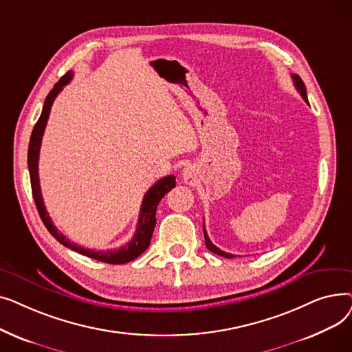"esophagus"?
Listing matches in <instances>:
<instances>
[{
	"label": "esophagus",
	"mask_w": 352,
	"mask_h": 352,
	"mask_svg": "<svg viewBox=\"0 0 352 352\" xmlns=\"http://www.w3.org/2000/svg\"><path fill=\"white\" fill-rule=\"evenodd\" d=\"M182 178H184V181L186 182H191L192 181V178H194V170H192V166H186V168L182 170Z\"/></svg>",
	"instance_id": "esophagus-1"
}]
</instances>
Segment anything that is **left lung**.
I'll return each mask as SVG.
<instances>
[{"mask_svg":"<svg viewBox=\"0 0 352 352\" xmlns=\"http://www.w3.org/2000/svg\"><path fill=\"white\" fill-rule=\"evenodd\" d=\"M291 77H292V81H294L295 88H297V91L300 92L301 97L304 98V101L308 104V97H307V88H305V84L302 82V80L300 78V76H297V74H292ZM202 230H204L206 247H207L211 252H214V254H217V255H221V256H226V258H234V256H235V255H232V254H228V252H226V251H223V250L217 248V247L210 241V238H208V235H207V230H206V227H204V226H202Z\"/></svg>","mask_w":352,"mask_h":352,"instance_id":"1","label":"left lung"}]
</instances>
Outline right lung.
Masks as SVG:
<instances>
[{"label":"right lung","instance_id":"obj_1","mask_svg":"<svg viewBox=\"0 0 352 352\" xmlns=\"http://www.w3.org/2000/svg\"><path fill=\"white\" fill-rule=\"evenodd\" d=\"M72 78V71H68L65 76L61 77V80L54 85V88L50 91V94L47 96L45 101H44V107H43V113L36 121V124L34 125L32 134L30 138V145H28V170H30V179H31V190H32V197L35 201L36 210H38V214L43 219L44 226L47 227V230L50 231V234L57 239L58 243H61L64 247L71 248L72 251H76L78 254H82L85 256L92 258V260H97L101 263H107V264H125L135 260L137 256H140L151 243V236L154 232V227L157 223L155 218V211L157 207L160 204V201L162 199V197L171 191L175 187V177L174 175H166L164 178H161L160 181H157L154 186L146 191V194L144 195L142 204H141V210H140V217H138V223H137V230L135 234L133 236V239L129 243H126L125 245H122L118 250H108V251H96V250H88L84 248L78 244L71 243L69 239L57 230V227L54 226V223L51 221L44 201H43V195H41V188H40V178H38V157H40V148H41V141H43V135H44V129L50 117V111L52 107V102L57 97L63 87L65 84H68Z\"/></svg>","mask_w":352,"mask_h":352}]
</instances>
